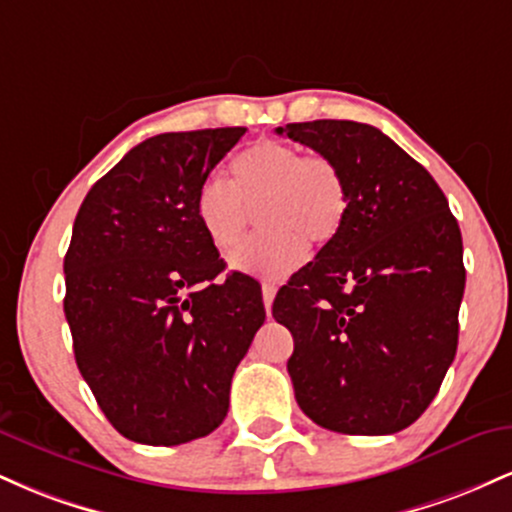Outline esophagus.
<instances>
[{
    "label": "esophagus",
    "mask_w": 512,
    "mask_h": 512,
    "mask_svg": "<svg viewBox=\"0 0 512 512\" xmlns=\"http://www.w3.org/2000/svg\"><path fill=\"white\" fill-rule=\"evenodd\" d=\"M274 296H276V286L274 284H262V301H264V308H267V313H269V308H272Z\"/></svg>",
    "instance_id": "34e87169"
}]
</instances>
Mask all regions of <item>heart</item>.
<instances>
[{"label": "heart", "mask_w": 512, "mask_h": 512, "mask_svg": "<svg viewBox=\"0 0 512 512\" xmlns=\"http://www.w3.org/2000/svg\"><path fill=\"white\" fill-rule=\"evenodd\" d=\"M233 182L209 175L197 192V219L209 243L231 255L243 243L250 209L262 233L233 257L240 272L281 279L305 260L310 240L325 245L342 228L349 190L332 158L301 154L284 142L264 139L243 149L231 163Z\"/></svg>", "instance_id": "obj_1"}]
</instances>
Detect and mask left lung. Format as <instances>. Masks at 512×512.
<instances>
[{
  "label": "left lung",
  "instance_id": "8db88e82",
  "mask_svg": "<svg viewBox=\"0 0 512 512\" xmlns=\"http://www.w3.org/2000/svg\"><path fill=\"white\" fill-rule=\"evenodd\" d=\"M332 158L349 190L339 233L276 293L293 334L286 363L317 426L387 436L419 419L457 351L462 233L431 173L378 127L351 120L276 127Z\"/></svg>",
  "mask_w": 512,
  "mask_h": 512
}]
</instances>
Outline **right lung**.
Instances as JSON below:
<instances>
[{
	"instance_id": "obj_1",
	"label": "right lung",
	"mask_w": 512,
	"mask_h": 512,
	"mask_svg": "<svg viewBox=\"0 0 512 512\" xmlns=\"http://www.w3.org/2000/svg\"><path fill=\"white\" fill-rule=\"evenodd\" d=\"M245 127L166 132L91 187L64 257L74 358L105 419L144 445L209 436L264 322L262 289L231 272L197 192Z\"/></svg>"
}]
</instances>
